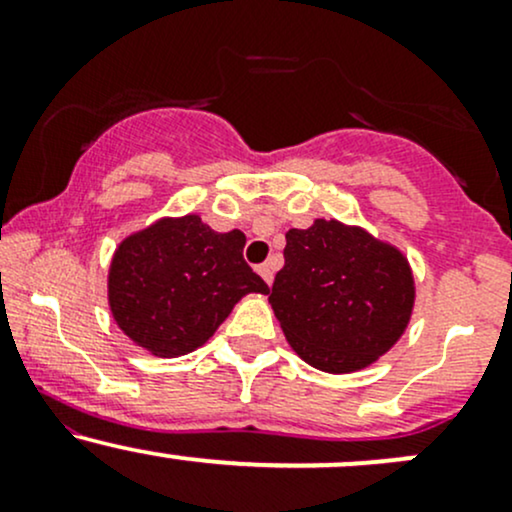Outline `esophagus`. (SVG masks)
<instances>
[{"label":"esophagus","mask_w":512,"mask_h":512,"mask_svg":"<svg viewBox=\"0 0 512 512\" xmlns=\"http://www.w3.org/2000/svg\"><path fill=\"white\" fill-rule=\"evenodd\" d=\"M257 272H260L262 279L267 281L269 286H272V281H274V262H264V264H260V267H257Z\"/></svg>","instance_id":"1"}]
</instances>
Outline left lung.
Returning <instances> with one entry per match:
<instances>
[{
    "label": "left lung",
    "mask_w": 512,
    "mask_h": 512,
    "mask_svg": "<svg viewBox=\"0 0 512 512\" xmlns=\"http://www.w3.org/2000/svg\"><path fill=\"white\" fill-rule=\"evenodd\" d=\"M289 344L310 366L351 373L402 337L414 305L409 264L361 228L317 219L286 233L269 293Z\"/></svg>",
    "instance_id": "left-lung-1"
}]
</instances>
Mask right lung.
<instances>
[{"label": "right lung", "instance_id": "obj_1", "mask_svg": "<svg viewBox=\"0 0 512 512\" xmlns=\"http://www.w3.org/2000/svg\"><path fill=\"white\" fill-rule=\"evenodd\" d=\"M243 248V233H216L199 216L158 221L129 236L108 279L117 325L156 356L195 351L245 293L269 291Z\"/></svg>", "mask_w": 512, "mask_h": 512}]
</instances>
